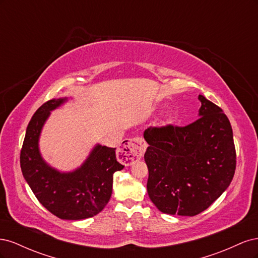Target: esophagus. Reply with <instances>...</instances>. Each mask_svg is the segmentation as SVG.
<instances>
[{
	"instance_id": "34e87169",
	"label": "esophagus",
	"mask_w": 258,
	"mask_h": 258,
	"mask_svg": "<svg viewBox=\"0 0 258 258\" xmlns=\"http://www.w3.org/2000/svg\"><path fill=\"white\" fill-rule=\"evenodd\" d=\"M146 147L147 145L142 138L137 137L129 139L119 148L117 157H118V160L122 162L123 165H132V163L143 157Z\"/></svg>"
}]
</instances>
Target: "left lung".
Listing matches in <instances>:
<instances>
[{"instance_id":"1","label":"left lung","mask_w":258,"mask_h":258,"mask_svg":"<svg viewBox=\"0 0 258 258\" xmlns=\"http://www.w3.org/2000/svg\"><path fill=\"white\" fill-rule=\"evenodd\" d=\"M199 118L185 127H150L147 194L162 213L194 216L227 189L236 170L229 119L221 107L199 95Z\"/></svg>"}]
</instances>
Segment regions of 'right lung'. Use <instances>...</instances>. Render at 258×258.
<instances>
[{
	"label": "right lung",
	"instance_id": "add662e5",
	"mask_svg": "<svg viewBox=\"0 0 258 258\" xmlns=\"http://www.w3.org/2000/svg\"><path fill=\"white\" fill-rule=\"evenodd\" d=\"M68 101L52 99L31 118L20 153L23 177L42 206L62 220L80 221L100 213L112 196L113 174L124 166L116 159L115 150L97 144L83 165L60 172L46 162L40 152V136L50 112Z\"/></svg>",
	"mask_w": 258,
	"mask_h": 258
}]
</instances>
